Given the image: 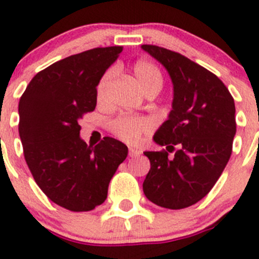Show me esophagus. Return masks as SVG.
I'll return each instance as SVG.
<instances>
[{
	"instance_id": "obj_1",
	"label": "esophagus",
	"mask_w": 259,
	"mask_h": 259,
	"mask_svg": "<svg viewBox=\"0 0 259 259\" xmlns=\"http://www.w3.org/2000/svg\"><path fill=\"white\" fill-rule=\"evenodd\" d=\"M142 151L137 150V148H129V156L130 157H137V156H141Z\"/></svg>"
}]
</instances>
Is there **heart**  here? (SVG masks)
Listing matches in <instances>:
<instances>
[{
	"instance_id": "b5f03b06",
	"label": "heart",
	"mask_w": 259,
	"mask_h": 259,
	"mask_svg": "<svg viewBox=\"0 0 259 259\" xmlns=\"http://www.w3.org/2000/svg\"><path fill=\"white\" fill-rule=\"evenodd\" d=\"M135 78L144 93L152 90L160 92L162 88V74L160 69L148 60H138L133 68ZM115 71L108 69L103 74L97 86V99L99 103L106 101L109 83L112 81ZM109 130L127 144H138L144 134L152 130V121L146 117H135V116H120L109 122Z\"/></svg>"
}]
</instances>
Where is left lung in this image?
<instances>
[{"label":"left lung","mask_w":259,"mask_h":259,"mask_svg":"<svg viewBox=\"0 0 259 259\" xmlns=\"http://www.w3.org/2000/svg\"><path fill=\"white\" fill-rule=\"evenodd\" d=\"M142 49L166 68L174 89L169 117L153 135L166 150L144 152L151 169L143 192L162 208H187L208 195L230 160L234 98L215 74L185 55L155 45Z\"/></svg>","instance_id":"left-lung-1"}]
</instances>
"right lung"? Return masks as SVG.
I'll list each match as a JSON object with an SVG mask.
<instances>
[{
	"label": "right lung",
	"instance_id": "right-lung-1",
	"mask_svg": "<svg viewBox=\"0 0 259 259\" xmlns=\"http://www.w3.org/2000/svg\"><path fill=\"white\" fill-rule=\"evenodd\" d=\"M122 46L95 48L55 62L32 78L19 102V135L34 181L72 211L103 204L127 147L111 137L97 146L80 138L78 120L97 106V86Z\"/></svg>",
	"mask_w": 259,
	"mask_h": 259
}]
</instances>
